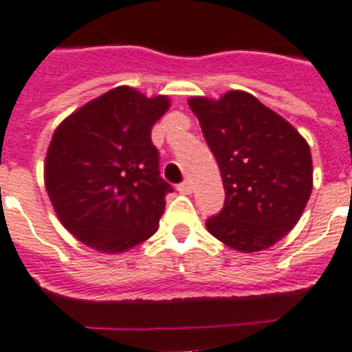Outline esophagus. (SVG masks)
Masks as SVG:
<instances>
[{"label": "esophagus", "instance_id": "34e87169", "mask_svg": "<svg viewBox=\"0 0 352 352\" xmlns=\"http://www.w3.org/2000/svg\"><path fill=\"white\" fill-rule=\"evenodd\" d=\"M177 190L181 191V193H184V195H190L191 191H193V184H191L190 181H184V182H181V184H179V188H177Z\"/></svg>", "mask_w": 352, "mask_h": 352}]
</instances>
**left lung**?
<instances>
[{
    "label": "left lung",
    "instance_id": "obj_1",
    "mask_svg": "<svg viewBox=\"0 0 352 352\" xmlns=\"http://www.w3.org/2000/svg\"><path fill=\"white\" fill-rule=\"evenodd\" d=\"M220 168L226 202L206 221L221 243L258 252L299 221L313 188L311 152L302 135L256 96L229 91L190 98Z\"/></svg>",
    "mask_w": 352,
    "mask_h": 352
}]
</instances>
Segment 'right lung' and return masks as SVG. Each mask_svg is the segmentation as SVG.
<instances>
[{"instance_id": "add662e5", "label": "right lung", "mask_w": 352, "mask_h": 352, "mask_svg": "<svg viewBox=\"0 0 352 352\" xmlns=\"http://www.w3.org/2000/svg\"><path fill=\"white\" fill-rule=\"evenodd\" d=\"M170 107L121 85L62 121L52 138L44 184L58 220L82 243L120 254L157 231L168 193L152 126Z\"/></svg>"}]
</instances>
